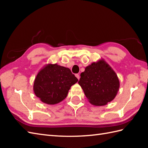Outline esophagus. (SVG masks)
Listing matches in <instances>:
<instances>
[{
	"label": "esophagus",
	"mask_w": 148,
	"mask_h": 148,
	"mask_svg": "<svg viewBox=\"0 0 148 148\" xmlns=\"http://www.w3.org/2000/svg\"><path fill=\"white\" fill-rule=\"evenodd\" d=\"M76 77L78 79V80L79 79V78H80V76H79V74H76Z\"/></svg>",
	"instance_id": "34e87169"
}]
</instances>
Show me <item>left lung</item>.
<instances>
[{
	"label": "left lung",
	"mask_w": 148,
	"mask_h": 148,
	"mask_svg": "<svg viewBox=\"0 0 148 148\" xmlns=\"http://www.w3.org/2000/svg\"><path fill=\"white\" fill-rule=\"evenodd\" d=\"M80 76L78 84L92 105L105 106L117 95L119 88L118 77L103 59L87 66Z\"/></svg>",
	"instance_id": "8db88e82"
}]
</instances>
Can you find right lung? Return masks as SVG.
Masks as SVG:
<instances>
[{"instance_id":"obj_1","label":"right lung","mask_w":148,"mask_h":148,"mask_svg":"<svg viewBox=\"0 0 148 148\" xmlns=\"http://www.w3.org/2000/svg\"><path fill=\"white\" fill-rule=\"evenodd\" d=\"M77 81L69 68L57 64H48L37 73L34 83V92L43 103L56 104L66 98L71 87Z\"/></svg>"}]
</instances>
